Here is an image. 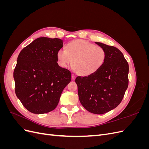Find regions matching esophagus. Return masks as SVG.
Here are the masks:
<instances>
[{
	"label": "esophagus",
	"instance_id": "1",
	"mask_svg": "<svg viewBox=\"0 0 149 149\" xmlns=\"http://www.w3.org/2000/svg\"><path fill=\"white\" fill-rule=\"evenodd\" d=\"M71 79L73 80H74L75 79V75L74 74H71Z\"/></svg>",
	"mask_w": 149,
	"mask_h": 149
}]
</instances>
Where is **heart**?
Returning <instances> with one entry per match:
<instances>
[{"label":"heart","mask_w":149,"mask_h":149,"mask_svg":"<svg viewBox=\"0 0 149 149\" xmlns=\"http://www.w3.org/2000/svg\"><path fill=\"white\" fill-rule=\"evenodd\" d=\"M107 53L104 48L83 40H73L65 49L56 53L58 64L63 68L68 66L73 61V67L78 74L83 76L95 73L104 64Z\"/></svg>","instance_id":"heart-1"}]
</instances>
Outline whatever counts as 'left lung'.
<instances>
[{"label": "left lung", "mask_w": 149, "mask_h": 149, "mask_svg": "<svg viewBox=\"0 0 149 149\" xmlns=\"http://www.w3.org/2000/svg\"><path fill=\"white\" fill-rule=\"evenodd\" d=\"M107 53L104 64L95 73L77 76L79 101L89 112L102 114L118 106L124 97L129 84V65L118 48L95 42Z\"/></svg>", "instance_id": "8db88e82"}]
</instances>
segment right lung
<instances>
[{"label": "right lung", "instance_id": "obj_1", "mask_svg": "<svg viewBox=\"0 0 149 149\" xmlns=\"http://www.w3.org/2000/svg\"><path fill=\"white\" fill-rule=\"evenodd\" d=\"M63 45L59 38L40 37L22 49L13 71L15 94L33 114L55 109L71 72L58 65L56 53Z\"/></svg>", "mask_w": 149, "mask_h": 149}]
</instances>
